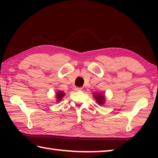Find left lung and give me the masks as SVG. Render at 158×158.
I'll return each instance as SVG.
<instances>
[{"instance_id":"obj_1","label":"left lung","mask_w":158,"mask_h":158,"mask_svg":"<svg viewBox=\"0 0 158 158\" xmlns=\"http://www.w3.org/2000/svg\"><path fill=\"white\" fill-rule=\"evenodd\" d=\"M64 94H65V93H64L63 92H62V91H58V92L57 93V94H56V98L58 99V100H60L61 99H62V98H63Z\"/></svg>"}]
</instances>
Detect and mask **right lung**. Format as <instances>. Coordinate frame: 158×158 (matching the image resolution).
<instances>
[{"label": "right lung", "mask_w": 158, "mask_h": 158, "mask_svg": "<svg viewBox=\"0 0 158 158\" xmlns=\"http://www.w3.org/2000/svg\"><path fill=\"white\" fill-rule=\"evenodd\" d=\"M95 98L96 100H97V102L102 105V104L104 103L105 102V98H104V95H101V94H95Z\"/></svg>", "instance_id": "add662e5"}]
</instances>
